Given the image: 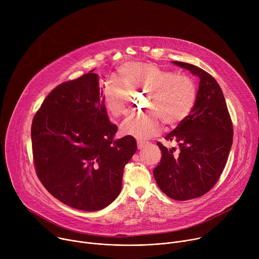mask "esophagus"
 I'll return each instance as SVG.
<instances>
[{
	"mask_svg": "<svg viewBox=\"0 0 259 259\" xmlns=\"http://www.w3.org/2000/svg\"><path fill=\"white\" fill-rule=\"evenodd\" d=\"M145 146H146V143H145V142H143V141H141V140H137V147H138V150H142V149H144Z\"/></svg>",
	"mask_w": 259,
	"mask_h": 259,
	"instance_id": "obj_1",
	"label": "esophagus"
}]
</instances>
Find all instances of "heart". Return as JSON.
Segmentation results:
<instances>
[{
  "instance_id": "obj_1",
  "label": "heart",
  "mask_w": 259,
  "mask_h": 259,
  "mask_svg": "<svg viewBox=\"0 0 259 259\" xmlns=\"http://www.w3.org/2000/svg\"><path fill=\"white\" fill-rule=\"evenodd\" d=\"M121 83L112 80L102 90V102L106 112L114 118L127 114L131 93L146 92V108L155 114L131 116L121 130L137 139H146L162 129L161 120L170 127L186 120L197 99V86L192 78L157 64L142 61H128L119 69ZM159 116L158 117L156 115Z\"/></svg>"
}]
</instances>
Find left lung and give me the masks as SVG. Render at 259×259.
<instances>
[{
    "label": "left lung",
    "instance_id": "1",
    "mask_svg": "<svg viewBox=\"0 0 259 259\" xmlns=\"http://www.w3.org/2000/svg\"><path fill=\"white\" fill-rule=\"evenodd\" d=\"M174 64L199 77L197 99L189 117L165 136L178 145L158 146L162 158L154 169L160 190L169 198L187 201L208 193L227 164L233 143V124L226 99L216 80L204 69L180 61Z\"/></svg>",
    "mask_w": 259,
    "mask_h": 259
}]
</instances>
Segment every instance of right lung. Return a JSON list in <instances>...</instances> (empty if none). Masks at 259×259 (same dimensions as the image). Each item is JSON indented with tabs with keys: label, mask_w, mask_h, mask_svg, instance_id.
<instances>
[{
	"label": "right lung",
	"mask_w": 259,
	"mask_h": 259,
	"mask_svg": "<svg viewBox=\"0 0 259 259\" xmlns=\"http://www.w3.org/2000/svg\"><path fill=\"white\" fill-rule=\"evenodd\" d=\"M91 71L53 89L31 124L36 175L54 198L84 211L116 200L137 150L130 135L115 139L118 127L108 120L98 75Z\"/></svg>",
	"instance_id": "right-lung-1"
}]
</instances>
